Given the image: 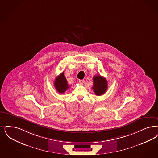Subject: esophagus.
<instances>
[{
  "mask_svg": "<svg viewBox=\"0 0 158 158\" xmlns=\"http://www.w3.org/2000/svg\"><path fill=\"white\" fill-rule=\"evenodd\" d=\"M79 83H81V85H83V83H85V81L83 80H79Z\"/></svg>",
  "mask_w": 158,
  "mask_h": 158,
  "instance_id": "1",
  "label": "esophagus"
}]
</instances>
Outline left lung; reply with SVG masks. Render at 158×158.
Returning a JSON list of instances; mask_svg holds the SVG:
<instances>
[{"mask_svg":"<svg viewBox=\"0 0 158 158\" xmlns=\"http://www.w3.org/2000/svg\"><path fill=\"white\" fill-rule=\"evenodd\" d=\"M93 90L97 96H101L105 93L107 89V82L106 79L101 75H96L93 78Z\"/></svg>","mask_w":158,"mask_h":158,"instance_id":"left-lung-1","label":"left lung"}]
</instances>
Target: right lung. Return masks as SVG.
Returning <instances> with one entry per match:
<instances>
[{"instance_id": "add662e5", "label": "right lung", "mask_w": 158, "mask_h": 158, "mask_svg": "<svg viewBox=\"0 0 158 158\" xmlns=\"http://www.w3.org/2000/svg\"><path fill=\"white\" fill-rule=\"evenodd\" d=\"M54 86L57 91L60 94H63L69 88L63 72L59 76H57L54 82Z\"/></svg>"}]
</instances>
